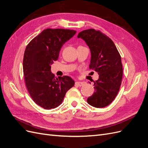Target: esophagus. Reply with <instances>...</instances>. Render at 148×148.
<instances>
[{
	"label": "esophagus",
	"instance_id": "34e87169",
	"mask_svg": "<svg viewBox=\"0 0 148 148\" xmlns=\"http://www.w3.org/2000/svg\"><path fill=\"white\" fill-rule=\"evenodd\" d=\"M85 84L84 82H75V86H82L83 85Z\"/></svg>",
	"mask_w": 148,
	"mask_h": 148
}]
</instances>
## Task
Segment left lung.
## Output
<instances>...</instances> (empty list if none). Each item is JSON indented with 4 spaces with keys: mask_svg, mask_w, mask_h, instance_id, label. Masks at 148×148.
Segmentation results:
<instances>
[{
    "mask_svg": "<svg viewBox=\"0 0 148 148\" xmlns=\"http://www.w3.org/2000/svg\"><path fill=\"white\" fill-rule=\"evenodd\" d=\"M78 38L83 39L90 49L89 69L99 75L94 84L95 92L87 102L92 107L102 108L111 104L119 91L123 76L120 55L114 42L100 31L84 30Z\"/></svg>",
    "mask_w": 148,
    "mask_h": 148,
    "instance_id": "obj_1",
    "label": "left lung"
}]
</instances>
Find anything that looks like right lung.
<instances>
[{"instance_id": "add662e5", "label": "right lung", "mask_w": 148, "mask_h": 148, "mask_svg": "<svg viewBox=\"0 0 148 148\" xmlns=\"http://www.w3.org/2000/svg\"><path fill=\"white\" fill-rule=\"evenodd\" d=\"M75 30L47 28L33 38L26 47L23 69L25 82L34 102L44 109L60 106L75 82L68 76L56 78L51 65L59 58L63 44Z\"/></svg>"}]
</instances>
